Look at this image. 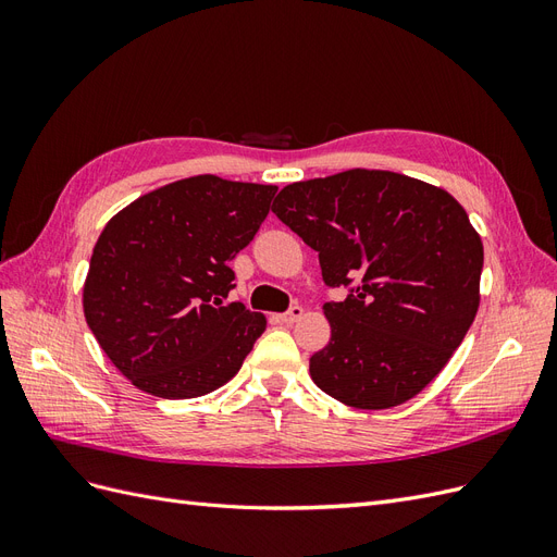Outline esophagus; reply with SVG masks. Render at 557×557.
<instances>
[{"label": "esophagus", "mask_w": 557, "mask_h": 557, "mask_svg": "<svg viewBox=\"0 0 557 557\" xmlns=\"http://www.w3.org/2000/svg\"><path fill=\"white\" fill-rule=\"evenodd\" d=\"M301 315H305V309H301L299 305H293L288 311L281 313L278 318L283 320V323H288V325H290V323H297V320H299Z\"/></svg>", "instance_id": "obj_1"}]
</instances>
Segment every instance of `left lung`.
Segmentation results:
<instances>
[{
  "mask_svg": "<svg viewBox=\"0 0 557 557\" xmlns=\"http://www.w3.org/2000/svg\"><path fill=\"white\" fill-rule=\"evenodd\" d=\"M272 211L318 252L332 336L311 379L348 407L391 409L442 372L479 311L483 244L446 190L381 170L285 185Z\"/></svg>",
  "mask_w": 557,
  "mask_h": 557,
  "instance_id": "left-lung-1",
  "label": "left lung"
}]
</instances>
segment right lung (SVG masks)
I'll use <instances>...</instances> for the list:
<instances>
[{
  "mask_svg": "<svg viewBox=\"0 0 557 557\" xmlns=\"http://www.w3.org/2000/svg\"><path fill=\"white\" fill-rule=\"evenodd\" d=\"M276 185L183 178L139 197L99 234L83 285L88 327L139 391L201 397L239 372L267 320L242 301L230 260L269 213Z\"/></svg>",
  "mask_w": 557,
  "mask_h": 557,
  "instance_id": "right-lung-1",
  "label": "right lung"
}]
</instances>
